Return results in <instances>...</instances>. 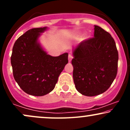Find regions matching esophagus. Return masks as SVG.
<instances>
[{"mask_svg": "<svg viewBox=\"0 0 130 130\" xmlns=\"http://www.w3.org/2000/svg\"><path fill=\"white\" fill-rule=\"evenodd\" d=\"M73 57L72 54H69V55H68V61H69V62H70L71 61V60H72L73 59Z\"/></svg>", "mask_w": 130, "mask_h": 130, "instance_id": "esophagus-1", "label": "esophagus"}]
</instances>
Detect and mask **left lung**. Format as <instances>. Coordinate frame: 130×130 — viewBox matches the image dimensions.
Listing matches in <instances>:
<instances>
[{
    "instance_id": "obj_1",
    "label": "left lung",
    "mask_w": 130,
    "mask_h": 130,
    "mask_svg": "<svg viewBox=\"0 0 130 130\" xmlns=\"http://www.w3.org/2000/svg\"><path fill=\"white\" fill-rule=\"evenodd\" d=\"M94 37L73 50L74 83L82 95L93 96L109 88L117 73L119 54L114 38L98 26Z\"/></svg>"
}]
</instances>
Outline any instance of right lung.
Here are the masks:
<instances>
[{"mask_svg":"<svg viewBox=\"0 0 130 130\" xmlns=\"http://www.w3.org/2000/svg\"><path fill=\"white\" fill-rule=\"evenodd\" d=\"M46 27L30 29L14 43L11 56L13 76L24 92L43 96L54 89L58 77L68 63V53L47 54L38 41Z\"/></svg>","mask_w":130,"mask_h":130,"instance_id":"obj_1","label":"right lung"}]
</instances>
